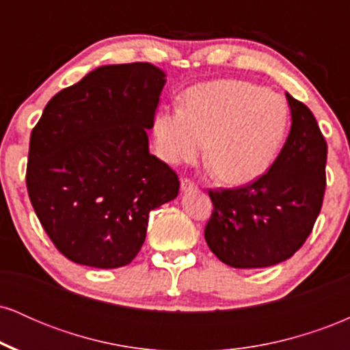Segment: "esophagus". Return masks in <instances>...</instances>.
<instances>
[{
	"label": "esophagus",
	"instance_id": "obj_1",
	"mask_svg": "<svg viewBox=\"0 0 350 350\" xmlns=\"http://www.w3.org/2000/svg\"><path fill=\"white\" fill-rule=\"evenodd\" d=\"M180 191H183V192H194V191H198V186H196V184L192 183L191 179H183V180H180Z\"/></svg>",
	"mask_w": 350,
	"mask_h": 350
}]
</instances>
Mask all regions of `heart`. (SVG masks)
<instances>
[{
    "label": "heart",
    "mask_w": 350,
    "mask_h": 350,
    "mask_svg": "<svg viewBox=\"0 0 350 350\" xmlns=\"http://www.w3.org/2000/svg\"><path fill=\"white\" fill-rule=\"evenodd\" d=\"M290 113L281 95L245 80H214L184 94L183 107L152 118L158 154L170 164L207 161L224 183L245 186L267 174L286 139Z\"/></svg>",
    "instance_id": "1"
}]
</instances>
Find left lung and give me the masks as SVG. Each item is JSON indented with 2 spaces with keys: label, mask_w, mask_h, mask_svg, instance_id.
<instances>
[{
  "label": "left lung",
  "mask_w": 350,
  "mask_h": 350,
  "mask_svg": "<svg viewBox=\"0 0 350 350\" xmlns=\"http://www.w3.org/2000/svg\"><path fill=\"white\" fill-rule=\"evenodd\" d=\"M291 130L267 174L240 189L211 191L206 242L222 263L267 268L306 242L326 187L327 144L311 110L286 94Z\"/></svg>",
  "instance_id": "obj_1"
}]
</instances>
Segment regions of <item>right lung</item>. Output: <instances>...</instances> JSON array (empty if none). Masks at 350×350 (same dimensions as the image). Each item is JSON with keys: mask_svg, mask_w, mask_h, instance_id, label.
Masks as SVG:
<instances>
[{"mask_svg": "<svg viewBox=\"0 0 350 350\" xmlns=\"http://www.w3.org/2000/svg\"><path fill=\"white\" fill-rule=\"evenodd\" d=\"M164 83L150 62L97 67L54 95L34 126L27 192L52 243L74 263H131L150 212L178 198V176L151 154L146 135Z\"/></svg>", "mask_w": 350, "mask_h": 350, "instance_id": "1", "label": "right lung"}]
</instances>
